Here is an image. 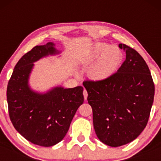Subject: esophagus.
I'll return each mask as SVG.
<instances>
[{
  "label": "esophagus",
  "mask_w": 161,
  "mask_h": 161,
  "mask_svg": "<svg viewBox=\"0 0 161 161\" xmlns=\"http://www.w3.org/2000/svg\"><path fill=\"white\" fill-rule=\"evenodd\" d=\"M83 96H84V99H85V100H86L87 97H88V93H87V91L86 90H83Z\"/></svg>",
  "instance_id": "obj_1"
}]
</instances>
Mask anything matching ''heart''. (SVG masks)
I'll list each match as a JSON object with an SVG mask.
<instances>
[{
	"mask_svg": "<svg viewBox=\"0 0 161 161\" xmlns=\"http://www.w3.org/2000/svg\"><path fill=\"white\" fill-rule=\"evenodd\" d=\"M92 60L98 59L91 68V77L97 80H105L117 71L122 61V53L116 46L97 43L90 53Z\"/></svg>",
	"mask_w": 161,
	"mask_h": 161,
	"instance_id": "b5f03b06",
	"label": "heart"
}]
</instances>
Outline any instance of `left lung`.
<instances>
[{
  "label": "left lung",
  "instance_id": "left-lung-1",
  "mask_svg": "<svg viewBox=\"0 0 161 161\" xmlns=\"http://www.w3.org/2000/svg\"><path fill=\"white\" fill-rule=\"evenodd\" d=\"M125 61L105 80H86L89 104L98 139L113 147L125 145L144 130L153 103V81L146 61L123 43Z\"/></svg>",
  "mask_w": 161,
  "mask_h": 161
}]
</instances>
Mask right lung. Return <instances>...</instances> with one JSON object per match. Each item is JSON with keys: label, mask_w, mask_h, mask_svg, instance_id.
Returning <instances> with one entry per match:
<instances>
[{"label": "right lung", "mask_w": 161, "mask_h": 161, "mask_svg": "<svg viewBox=\"0 0 161 161\" xmlns=\"http://www.w3.org/2000/svg\"><path fill=\"white\" fill-rule=\"evenodd\" d=\"M53 43L36 46L18 61L7 87V100L11 123L25 139L40 147L61 142L78 108L83 103V87H56L45 94L28 86L33 62L58 53Z\"/></svg>", "instance_id": "right-lung-1"}]
</instances>
